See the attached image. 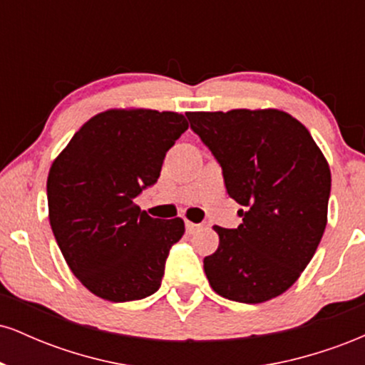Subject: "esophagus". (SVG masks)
<instances>
[{
	"label": "esophagus",
	"instance_id": "obj_1",
	"mask_svg": "<svg viewBox=\"0 0 365 365\" xmlns=\"http://www.w3.org/2000/svg\"><path fill=\"white\" fill-rule=\"evenodd\" d=\"M199 226H200V225H197V223H192V221H187V223H185V228H187V232H188V233H194L195 230L199 228Z\"/></svg>",
	"mask_w": 365,
	"mask_h": 365
}]
</instances>
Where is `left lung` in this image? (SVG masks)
<instances>
[{
    "label": "left lung",
    "instance_id": "left-lung-1",
    "mask_svg": "<svg viewBox=\"0 0 365 365\" xmlns=\"http://www.w3.org/2000/svg\"><path fill=\"white\" fill-rule=\"evenodd\" d=\"M190 128L223 170L244 209L238 228L215 226L220 245L204 257L217 295L261 304L287 292L316 254L326 223L331 171L309 130L279 110L187 113Z\"/></svg>",
    "mask_w": 365,
    "mask_h": 365
}]
</instances>
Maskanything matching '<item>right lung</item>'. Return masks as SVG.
I'll list each match as a JSON object with an SVG mask.
<instances>
[{"label": "right lung", "mask_w": 365, "mask_h": 365, "mask_svg": "<svg viewBox=\"0 0 365 365\" xmlns=\"http://www.w3.org/2000/svg\"><path fill=\"white\" fill-rule=\"evenodd\" d=\"M187 128L180 113L108 110L83 123L53 161L49 223L68 267L94 295L130 302L161 287L185 225L150 217L135 197L158 182L163 159Z\"/></svg>", "instance_id": "obj_1"}]
</instances>
